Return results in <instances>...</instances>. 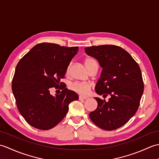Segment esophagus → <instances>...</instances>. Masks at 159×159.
<instances>
[{"instance_id": "obj_1", "label": "esophagus", "mask_w": 159, "mask_h": 159, "mask_svg": "<svg viewBox=\"0 0 159 159\" xmlns=\"http://www.w3.org/2000/svg\"><path fill=\"white\" fill-rule=\"evenodd\" d=\"M87 98V97L85 96H79V100H86Z\"/></svg>"}]
</instances>
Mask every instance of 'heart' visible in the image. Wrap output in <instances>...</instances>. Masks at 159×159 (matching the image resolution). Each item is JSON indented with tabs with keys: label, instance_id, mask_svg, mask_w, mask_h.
Segmentation results:
<instances>
[{
	"label": "heart",
	"instance_id": "heart-1",
	"mask_svg": "<svg viewBox=\"0 0 159 159\" xmlns=\"http://www.w3.org/2000/svg\"><path fill=\"white\" fill-rule=\"evenodd\" d=\"M94 64H97V63L96 61L92 58H87L85 60V66L87 67V69L89 68L91 66H92ZM70 66L71 64H70L68 67H67V74L69 73ZM70 87L74 92L80 94V95L86 96L89 93L91 89H92V85L88 83H74L71 85Z\"/></svg>",
	"mask_w": 159,
	"mask_h": 159
}]
</instances>
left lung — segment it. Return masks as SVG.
<instances>
[{
  "label": "left lung",
  "instance_id": "8db88e82",
  "mask_svg": "<svg viewBox=\"0 0 159 159\" xmlns=\"http://www.w3.org/2000/svg\"><path fill=\"white\" fill-rule=\"evenodd\" d=\"M85 52L98 60L102 71L96 92L108 102L94 98L97 109L89 113L97 126L113 130L127 123L139 108L143 93V81L137 63L124 49L114 45L87 47Z\"/></svg>",
  "mask_w": 159,
  "mask_h": 159
}]
</instances>
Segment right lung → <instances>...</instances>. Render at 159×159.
<instances>
[{"label":"right lung","mask_w":159,"mask_h":159,"mask_svg":"<svg viewBox=\"0 0 159 159\" xmlns=\"http://www.w3.org/2000/svg\"><path fill=\"white\" fill-rule=\"evenodd\" d=\"M79 47H65L51 43L35 45L17 64L12 80V92L22 116L33 127L49 130L61 121L69 104L79 95L62 86V93L54 97L52 87L63 83L67 67Z\"/></svg>","instance_id":"1"}]
</instances>
